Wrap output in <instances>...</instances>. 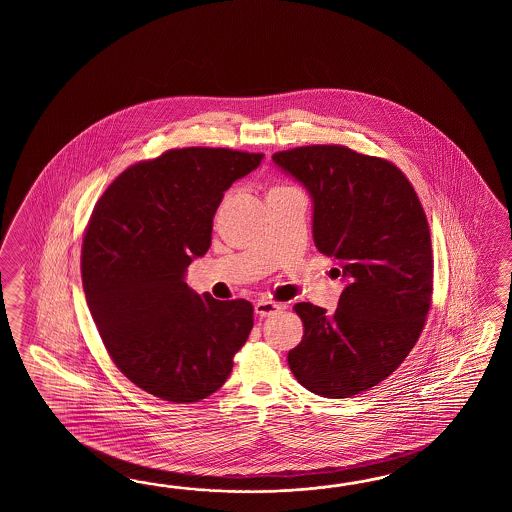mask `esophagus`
Returning <instances> with one entry per match:
<instances>
[{"label": "esophagus", "mask_w": 512, "mask_h": 512, "mask_svg": "<svg viewBox=\"0 0 512 512\" xmlns=\"http://www.w3.org/2000/svg\"><path fill=\"white\" fill-rule=\"evenodd\" d=\"M283 305L276 304V302H267V300H258L256 305H254V311H256V315L261 316H271L274 313H278V311H282Z\"/></svg>", "instance_id": "esophagus-1"}]
</instances>
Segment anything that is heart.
I'll use <instances>...</instances> for the list:
<instances>
[{
	"mask_svg": "<svg viewBox=\"0 0 512 512\" xmlns=\"http://www.w3.org/2000/svg\"><path fill=\"white\" fill-rule=\"evenodd\" d=\"M291 186H285V185H276L272 186L271 190L269 192H280V190H289Z\"/></svg>",
	"mask_w": 512,
	"mask_h": 512,
	"instance_id": "1",
	"label": "heart"
}]
</instances>
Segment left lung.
<instances>
[{"instance_id": "1", "label": "left lung", "mask_w": 512, "mask_h": 512, "mask_svg": "<svg viewBox=\"0 0 512 512\" xmlns=\"http://www.w3.org/2000/svg\"><path fill=\"white\" fill-rule=\"evenodd\" d=\"M313 197V238L346 280L335 313L300 302L304 337L287 362L309 392L346 399L390 377L425 327L434 256L425 210L395 164L340 144L276 152Z\"/></svg>"}]
</instances>
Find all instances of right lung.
Instances as JSON below:
<instances>
[{
	"label": "right lung",
	"instance_id": "right-lung-1",
	"mask_svg": "<svg viewBox=\"0 0 512 512\" xmlns=\"http://www.w3.org/2000/svg\"><path fill=\"white\" fill-rule=\"evenodd\" d=\"M261 159L168 150L126 168L93 208L80 258L87 305L115 366L153 397L197 403L218 392L249 338L251 302L199 296L185 272L210 247L223 192Z\"/></svg>",
	"mask_w": 512,
	"mask_h": 512
}]
</instances>
